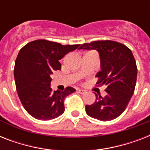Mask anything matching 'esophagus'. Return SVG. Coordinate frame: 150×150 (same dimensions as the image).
I'll return each instance as SVG.
<instances>
[{
    "instance_id": "obj_1",
    "label": "esophagus",
    "mask_w": 150,
    "mask_h": 150,
    "mask_svg": "<svg viewBox=\"0 0 150 150\" xmlns=\"http://www.w3.org/2000/svg\"><path fill=\"white\" fill-rule=\"evenodd\" d=\"M77 92L78 93H79L80 94H84L85 93H86V91H85V90H83V89H78L77 90Z\"/></svg>"
}]
</instances>
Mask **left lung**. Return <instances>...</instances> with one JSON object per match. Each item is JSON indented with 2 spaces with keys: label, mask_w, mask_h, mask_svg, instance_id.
I'll return each mask as SVG.
<instances>
[{
  "label": "left lung",
  "mask_w": 150,
  "mask_h": 150,
  "mask_svg": "<svg viewBox=\"0 0 150 150\" xmlns=\"http://www.w3.org/2000/svg\"><path fill=\"white\" fill-rule=\"evenodd\" d=\"M79 49L96 50L100 57L101 71L96 84L105 86L107 95L96 94V101L86 106V114L100 121H111L121 115L135 91L137 66L132 52L122 43L112 40H97L83 43Z\"/></svg>",
  "instance_id": "8db88e82"
}]
</instances>
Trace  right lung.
Returning <instances> with one entry per match:
<instances>
[{"label": "right lung", "mask_w": 150, "mask_h": 150, "mask_svg": "<svg viewBox=\"0 0 150 150\" xmlns=\"http://www.w3.org/2000/svg\"><path fill=\"white\" fill-rule=\"evenodd\" d=\"M79 45H62L37 40L20 50L14 68L15 86L22 106L32 117L47 121L63 114L64 100L75 89L68 86L63 92L53 91L51 75L61 69L59 60Z\"/></svg>", "instance_id": "add662e5"}]
</instances>
